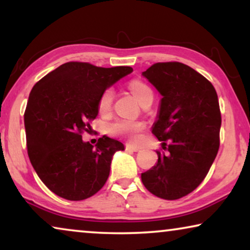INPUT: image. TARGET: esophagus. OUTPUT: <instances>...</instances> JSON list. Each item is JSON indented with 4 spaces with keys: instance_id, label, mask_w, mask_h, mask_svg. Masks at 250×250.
Listing matches in <instances>:
<instances>
[{
    "instance_id": "34e87169",
    "label": "esophagus",
    "mask_w": 250,
    "mask_h": 250,
    "mask_svg": "<svg viewBox=\"0 0 250 250\" xmlns=\"http://www.w3.org/2000/svg\"><path fill=\"white\" fill-rule=\"evenodd\" d=\"M125 149L127 150V151H132V152H136V151H139V150H140L138 146H134L129 145V143H126Z\"/></svg>"
}]
</instances>
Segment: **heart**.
I'll use <instances>...</instances> for the list:
<instances>
[{
	"mask_svg": "<svg viewBox=\"0 0 250 250\" xmlns=\"http://www.w3.org/2000/svg\"><path fill=\"white\" fill-rule=\"evenodd\" d=\"M129 90L134 95L139 102L146 97V94L152 93L148 85L140 81H133L129 83ZM112 100H114V91L111 88L105 90L99 100V111L102 115H107L110 111ZM146 125L142 122L129 121V119H117V121L110 123L108 125V133L112 136H118V138H124L128 140L129 142L138 141L140 138V133L145 129Z\"/></svg>",
	"mask_w": 250,
	"mask_h": 250,
	"instance_id": "obj_1",
	"label": "heart"
}]
</instances>
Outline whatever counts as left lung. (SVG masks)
Returning <instances> with one entry per match:
<instances>
[{
  "label": "left lung",
  "mask_w": 250,
  "mask_h": 250,
  "mask_svg": "<svg viewBox=\"0 0 250 250\" xmlns=\"http://www.w3.org/2000/svg\"><path fill=\"white\" fill-rule=\"evenodd\" d=\"M142 76L162 95L152 133L167 150L157 151L158 162L141 174L142 183L157 197L180 199L203 182L220 148L216 91L203 75L181 62L155 63Z\"/></svg>",
  "instance_id": "left-lung-1"
}]
</instances>
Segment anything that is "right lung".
<instances>
[{"mask_svg": "<svg viewBox=\"0 0 250 250\" xmlns=\"http://www.w3.org/2000/svg\"><path fill=\"white\" fill-rule=\"evenodd\" d=\"M132 71L66 62L34 85L23 115L27 151L37 175L57 196L84 200L107 182L112 156L124 145L104 135L94 146L82 133L92 131L102 93Z\"/></svg>", "mask_w": 250, "mask_h": 250, "instance_id": "1", "label": "right lung"}]
</instances>
